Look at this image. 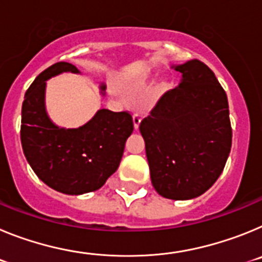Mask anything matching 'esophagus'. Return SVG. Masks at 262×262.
Segmentation results:
<instances>
[{"label":"esophagus","instance_id":"obj_1","mask_svg":"<svg viewBox=\"0 0 262 262\" xmlns=\"http://www.w3.org/2000/svg\"><path fill=\"white\" fill-rule=\"evenodd\" d=\"M140 122H142V115L134 114V127H135V129L139 128V124H140Z\"/></svg>","mask_w":262,"mask_h":262}]
</instances>
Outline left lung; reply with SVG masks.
<instances>
[{
	"mask_svg": "<svg viewBox=\"0 0 262 262\" xmlns=\"http://www.w3.org/2000/svg\"><path fill=\"white\" fill-rule=\"evenodd\" d=\"M181 84L160 97L140 122L152 185L160 195L200 196L223 172L232 144L227 94L198 59L176 67Z\"/></svg>",
	"mask_w": 262,
	"mask_h": 262,
	"instance_id": "obj_1",
	"label": "left lung"
}]
</instances>
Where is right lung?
Here are the masks:
<instances>
[{"instance_id":"1","label":"right lung","mask_w":262,"mask_h":262,"mask_svg":"<svg viewBox=\"0 0 262 262\" xmlns=\"http://www.w3.org/2000/svg\"><path fill=\"white\" fill-rule=\"evenodd\" d=\"M61 72L77 73L60 61L43 71L25 94L20 142L23 154L41 181L71 195L98 190L119 166L124 143L134 131L129 111L102 108L78 128H59L45 108L46 80ZM105 89V86H102Z\"/></svg>"}]
</instances>
